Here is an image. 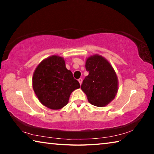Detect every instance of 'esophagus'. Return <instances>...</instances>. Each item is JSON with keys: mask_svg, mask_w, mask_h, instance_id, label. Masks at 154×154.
Returning a JSON list of instances; mask_svg holds the SVG:
<instances>
[{"mask_svg": "<svg viewBox=\"0 0 154 154\" xmlns=\"http://www.w3.org/2000/svg\"><path fill=\"white\" fill-rule=\"evenodd\" d=\"M82 78H79V79H78V82H79V83H80V85H82Z\"/></svg>", "mask_w": 154, "mask_h": 154, "instance_id": "1", "label": "esophagus"}]
</instances>
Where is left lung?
Returning a JSON list of instances; mask_svg holds the SVG:
<instances>
[{"label": "left lung", "instance_id": "1", "mask_svg": "<svg viewBox=\"0 0 154 154\" xmlns=\"http://www.w3.org/2000/svg\"><path fill=\"white\" fill-rule=\"evenodd\" d=\"M85 69L89 74L83 79L81 88L88 101L100 107L107 105L118 90V77L113 67L105 58L96 54L87 59Z\"/></svg>", "mask_w": 154, "mask_h": 154}]
</instances>
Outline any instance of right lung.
Here are the masks:
<instances>
[{
    "label": "right lung",
    "instance_id": "1",
    "mask_svg": "<svg viewBox=\"0 0 154 154\" xmlns=\"http://www.w3.org/2000/svg\"><path fill=\"white\" fill-rule=\"evenodd\" d=\"M32 88L38 100L51 109H60L69 102L71 94L80 88L68 70L63 58L51 56L41 62L32 77Z\"/></svg>",
    "mask_w": 154,
    "mask_h": 154
}]
</instances>
